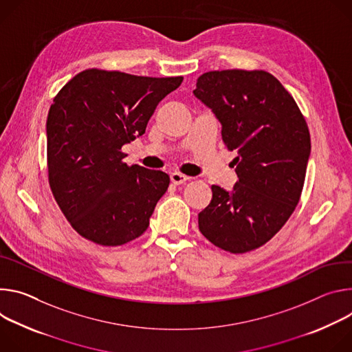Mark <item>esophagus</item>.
<instances>
[{"instance_id":"1","label":"esophagus","mask_w":352,"mask_h":352,"mask_svg":"<svg viewBox=\"0 0 352 352\" xmlns=\"http://www.w3.org/2000/svg\"><path fill=\"white\" fill-rule=\"evenodd\" d=\"M170 180H172V183L173 184H183V183H186L187 180H190V177L188 176H186V175H182V173H177V172H175V173H172L170 175Z\"/></svg>"}]
</instances>
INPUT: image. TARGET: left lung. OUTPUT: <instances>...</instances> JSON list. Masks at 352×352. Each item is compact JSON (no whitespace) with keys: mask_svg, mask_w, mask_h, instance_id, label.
Wrapping results in <instances>:
<instances>
[{"mask_svg":"<svg viewBox=\"0 0 352 352\" xmlns=\"http://www.w3.org/2000/svg\"><path fill=\"white\" fill-rule=\"evenodd\" d=\"M222 124V141L236 151L233 190L211 186L199 228L217 248L242 254L265 245L285 225L303 190L310 134L292 95L263 69L204 72L194 89Z\"/></svg>","mask_w":352,"mask_h":352,"instance_id":"1","label":"left lung"}]
</instances>
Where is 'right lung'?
<instances>
[{"label": "right lung", "instance_id": "1", "mask_svg": "<svg viewBox=\"0 0 352 352\" xmlns=\"http://www.w3.org/2000/svg\"><path fill=\"white\" fill-rule=\"evenodd\" d=\"M182 81L88 68L54 96L46 124L49 184L82 238L122 246L146 230L170 179L129 166L122 146L145 133L156 106Z\"/></svg>", "mask_w": 352, "mask_h": 352}]
</instances>
